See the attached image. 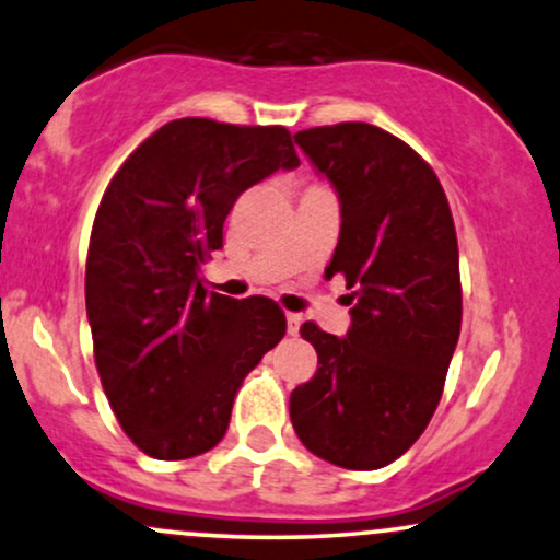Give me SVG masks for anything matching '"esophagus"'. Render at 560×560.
Instances as JSON below:
<instances>
[{"label":"esophagus","instance_id":"1","mask_svg":"<svg viewBox=\"0 0 560 560\" xmlns=\"http://www.w3.org/2000/svg\"><path fill=\"white\" fill-rule=\"evenodd\" d=\"M300 326H302V316L300 313H287V331L292 334H300Z\"/></svg>","mask_w":560,"mask_h":560}]
</instances>
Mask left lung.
Wrapping results in <instances>:
<instances>
[{
	"mask_svg": "<svg viewBox=\"0 0 560 560\" xmlns=\"http://www.w3.org/2000/svg\"><path fill=\"white\" fill-rule=\"evenodd\" d=\"M339 195L342 229L326 276L352 289L345 337L300 334L318 371L289 397L300 442L352 471L397 460L432 421L460 334L455 223L440 178L402 139L371 124L294 133Z\"/></svg>",
	"mask_w": 560,
	"mask_h": 560,
	"instance_id": "left-lung-1",
	"label": "left lung"
}]
</instances>
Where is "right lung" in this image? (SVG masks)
Returning a JSON list of instances; mask_svg holds the SVG:
<instances>
[{"label": "right lung", "mask_w": 560, "mask_h": 560, "mask_svg": "<svg viewBox=\"0 0 560 560\" xmlns=\"http://www.w3.org/2000/svg\"><path fill=\"white\" fill-rule=\"evenodd\" d=\"M300 165L284 126L178 118L128 155L89 240L86 316L110 408L141 453L184 460L223 440L244 376L287 331L268 298L208 292L202 262L249 186Z\"/></svg>", "instance_id": "add662e5"}]
</instances>
